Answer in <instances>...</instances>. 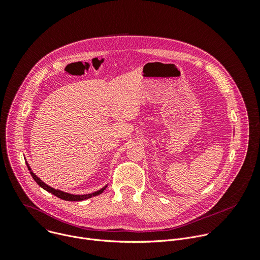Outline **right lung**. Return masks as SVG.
I'll return each instance as SVG.
<instances>
[{
	"label": "right lung",
	"mask_w": 260,
	"mask_h": 260,
	"mask_svg": "<svg viewBox=\"0 0 260 260\" xmlns=\"http://www.w3.org/2000/svg\"><path fill=\"white\" fill-rule=\"evenodd\" d=\"M25 164H26V166H27V169H28V171H29L31 177L34 178V180H35L37 183H38V185H40V186H41L43 189H45L46 191H48V192L54 194L55 197H57V198H59V199H61V200H63V201H70V202L84 201V200H87V199H90V198H92V197H96V196L101 194V193L107 188V185H106V186H104L102 189H100V190H98V191H95V192L89 193V194H81V196H80V194H71V193L61 191V190H59V189H55V188L50 187L49 185H47L46 183H44L39 177H37V176L34 174V172L31 171L30 167L28 166V164H27L26 161H25Z\"/></svg>",
	"instance_id": "1"
}]
</instances>
